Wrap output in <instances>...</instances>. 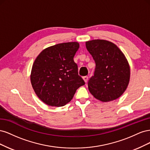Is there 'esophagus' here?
Segmentation results:
<instances>
[{
  "label": "esophagus",
  "mask_w": 150,
  "mask_h": 150,
  "mask_svg": "<svg viewBox=\"0 0 150 150\" xmlns=\"http://www.w3.org/2000/svg\"><path fill=\"white\" fill-rule=\"evenodd\" d=\"M83 79H84L85 83H87L88 81V76H84V77H83Z\"/></svg>",
  "instance_id": "esophagus-1"
}]
</instances>
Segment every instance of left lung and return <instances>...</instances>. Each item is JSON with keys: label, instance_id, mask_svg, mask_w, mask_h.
Returning <instances> with one entry per match:
<instances>
[{"label": "left lung", "instance_id": "obj_1", "mask_svg": "<svg viewBox=\"0 0 150 150\" xmlns=\"http://www.w3.org/2000/svg\"><path fill=\"white\" fill-rule=\"evenodd\" d=\"M86 47L96 63L93 76L88 81L93 96L103 102L115 100L128 85L130 69L128 61L115 44L106 40H92Z\"/></svg>", "mask_w": 150, "mask_h": 150}]
</instances>
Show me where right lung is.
<instances>
[{"label": "right lung", "mask_w": 150, "mask_h": 150, "mask_svg": "<svg viewBox=\"0 0 150 150\" xmlns=\"http://www.w3.org/2000/svg\"><path fill=\"white\" fill-rule=\"evenodd\" d=\"M79 47L76 42L58 44L45 49L35 59L31 84L39 98L47 105L64 106L85 84L73 59Z\"/></svg>", "instance_id": "obj_1"}]
</instances>
